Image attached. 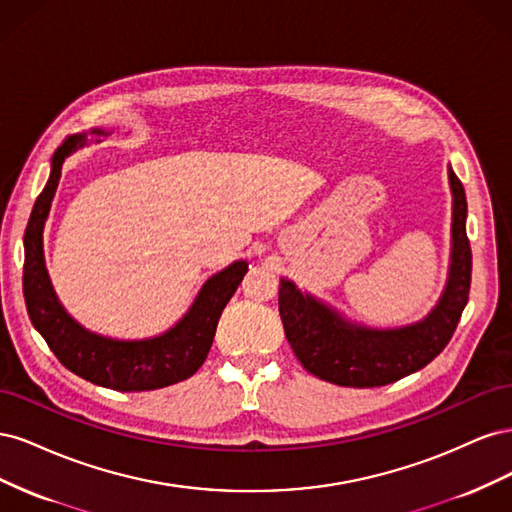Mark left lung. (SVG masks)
Masks as SVG:
<instances>
[{"label": "left lung", "instance_id": "1", "mask_svg": "<svg viewBox=\"0 0 512 512\" xmlns=\"http://www.w3.org/2000/svg\"><path fill=\"white\" fill-rule=\"evenodd\" d=\"M448 183L453 192L451 265L440 301L421 322L399 329H369L348 322L333 307L282 277L280 316L284 331L309 374L339 386L371 389L423 369L451 342L468 303L472 250L466 235V192L453 168H448Z\"/></svg>", "mask_w": 512, "mask_h": 512}]
</instances>
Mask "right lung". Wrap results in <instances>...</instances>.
Listing matches in <instances>:
<instances>
[{"label": "right lung", "mask_w": 512, "mask_h": 512, "mask_svg": "<svg viewBox=\"0 0 512 512\" xmlns=\"http://www.w3.org/2000/svg\"><path fill=\"white\" fill-rule=\"evenodd\" d=\"M96 134H106L94 130ZM85 134L70 136L51 158V175L36 198L25 228L23 292L29 320L44 337L59 363L72 374L113 391L164 389L196 374L213 344L218 320L247 273V262L237 260L211 275L198 297L175 327L149 339H113L91 333L76 322L53 290L44 262L42 232L61 177V164L85 145Z\"/></svg>", "instance_id": "right-lung-1"}]
</instances>
